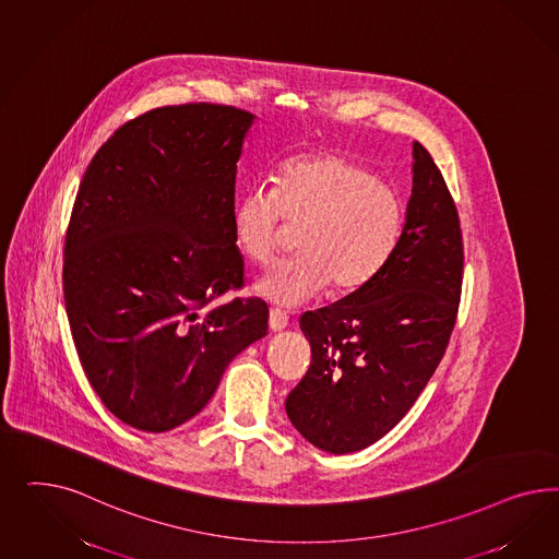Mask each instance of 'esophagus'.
<instances>
[{
    "mask_svg": "<svg viewBox=\"0 0 559 559\" xmlns=\"http://www.w3.org/2000/svg\"><path fill=\"white\" fill-rule=\"evenodd\" d=\"M269 323H271L272 332H283L288 325V316L285 311H281V309H271Z\"/></svg>",
    "mask_w": 559,
    "mask_h": 559,
    "instance_id": "obj_1",
    "label": "esophagus"
}]
</instances>
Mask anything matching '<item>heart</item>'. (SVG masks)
Segmentation results:
<instances>
[{
    "instance_id": "1",
    "label": "heart",
    "mask_w": 559,
    "mask_h": 559,
    "mask_svg": "<svg viewBox=\"0 0 559 559\" xmlns=\"http://www.w3.org/2000/svg\"><path fill=\"white\" fill-rule=\"evenodd\" d=\"M283 219L301 227V254L274 264L255 283V293L299 307L330 285L340 295L365 287L400 241L404 206L367 166L338 153H309L288 159L276 187L252 188L237 201V246L258 264L271 262Z\"/></svg>"
}]
</instances>
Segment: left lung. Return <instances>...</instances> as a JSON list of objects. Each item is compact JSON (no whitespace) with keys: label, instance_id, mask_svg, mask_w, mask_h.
Instances as JSON below:
<instances>
[{"label":"left lung","instance_id":"left-lung-1","mask_svg":"<svg viewBox=\"0 0 559 559\" xmlns=\"http://www.w3.org/2000/svg\"><path fill=\"white\" fill-rule=\"evenodd\" d=\"M400 241L365 287L301 316L311 365L288 393V420L313 447L344 455L385 437L437 371L457 320L463 237L430 153L414 141Z\"/></svg>","mask_w":559,"mask_h":559}]
</instances>
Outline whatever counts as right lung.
I'll return each mask as SVG.
<instances>
[{"instance_id": "add662e5", "label": "right lung", "mask_w": 559, "mask_h": 559, "mask_svg": "<svg viewBox=\"0 0 559 559\" xmlns=\"http://www.w3.org/2000/svg\"><path fill=\"white\" fill-rule=\"evenodd\" d=\"M254 115L164 106L110 136L66 237L69 328L92 390L119 420L166 432L203 409L227 365L269 332L234 234L237 159Z\"/></svg>"}]
</instances>
